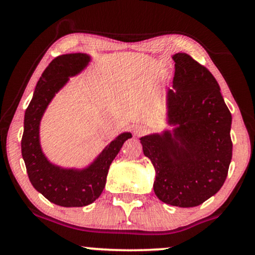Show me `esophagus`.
<instances>
[{
    "mask_svg": "<svg viewBox=\"0 0 255 255\" xmlns=\"http://www.w3.org/2000/svg\"><path fill=\"white\" fill-rule=\"evenodd\" d=\"M146 130H147V127L144 125H137L133 128L134 135H136V136H140V135H142V134H145Z\"/></svg>",
    "mask_w": 255,
    "mask_h": 255,
    "instance_id": "obj_1",
    "label": "esophagus"
}]
</instances>
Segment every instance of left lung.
<instances>
[{"instance_id":"left-lung-1","label":"left lung","mask_w":255,"mask_h":255,"mask_svg":"<svg viewBox=\"0 0 255 255\" xmlns=\"http://www.w3.org/2000/svg\"><path fill=\"white\" fill-rule=\"evenodd\" d=\"M175 77L166 91L172 129L140 137L153 164L154 194L163 203L194 207L223 186L233 156L231 114L215 77L184 52L172 55Z\"/></svg>"}]
</instances>
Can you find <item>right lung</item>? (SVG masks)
<instances>
[{"label":"right lung","instance_id":"obj_1","mask_svg":"<svg viewBox=\"0 0 255 255\" xmlns=\"http://www.w3.org/2000/svg\"><path fill=\"white\" fill-rule=\"evenodd\" d=\"M91 56L83 52L61 55L51 61L38 80L25 111L21 153L32 186L51 203L63 207H83L92 204L103 192L110 164L121 150L129 131L114 139L86 168H62L43 153L39 139L40 121L55 95L89 66Z\"/></svg>","mask_w":255,"mask_h":255}]
</instances>
